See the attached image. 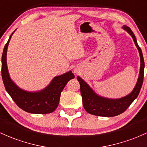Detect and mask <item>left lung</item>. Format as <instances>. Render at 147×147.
I'll return each mask as SVG.
<instances>
[{
	"mask_svg": "<svg viewBox=\"0 0 147 147\" xmlns=\"http://www.w3.org/2000/svg\"><path fill=\"white\" fill-rule=\"evenodd\" d=\"M123 28L131 35L140 53V70L138 82L133 91L128 96L119 99H109L98 96L81 77H77V80L80 84V92L84 107L87 112L93 115L111 117H115L124 112L138 97L142 86L144 69V61L142 52L139 45H138L136 38L131 29L126 26H123Z\"/></svg>",
	"mask_w": 147,
	"mask_h": 147,
	"instance_id": "left-lung-1",
	"label": "left lung"
}]
</instances>
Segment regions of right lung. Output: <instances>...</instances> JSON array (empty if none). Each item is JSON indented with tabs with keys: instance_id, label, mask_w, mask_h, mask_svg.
Wrapping results in <instances>:
<instances>
[{
	"instance_id": "obj_1",
	"label": "right lung",
	"mask_w": 147,
	"mask_h": 147,
	"mask_svg": "<svg viewBox=\"0 0 147 147\" xmlns=\"http://www.w3.org/2000/svg\"><path fill=\"white\" fill-rule=\"evenodd\" d=\"M14 32L5 45L2 55L1 74L5 88L17 105L25 112L32 114L53 112L59 105L63 89L69 80L75 78V75L72 71H69L60 76L55 77L46 88L39 91L29 92L19 88L10 79L6 61L7 47Z\"/></svg>"
}]
</instances>
